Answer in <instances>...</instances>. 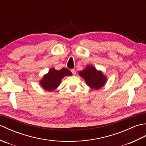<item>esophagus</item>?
Masks as SVG:
<instances>
[{"mask_svg":"<svg viewBox=\"0 0 146 146\" xmlns=\"http://www.w3.org/2000/svg\"><path fill=\"white\" fill-rule=\"evenodd\" d=\"M71 73H72V74H73V75H76V71H75V70L72 69V70H71Z\"/></svg>","mask_w":146,"mask_h":146,"instance_id":"esophagus-1","label":"esophagus"}]
</instances>
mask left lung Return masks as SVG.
<instances>
[{"label":"left lung","mask_w":146,"mask_h":146,"mask_svg":"<svg viewBox=\"0 0 146 146\" xmlns=\"http://www.w3.org/2000/svg\"><path fill=\"white\" fill-rule=\"evenodd\" d=\"M79 75L85 79L87 85L93 89H99L106 82V77L103 73L92 66H86L85 69L80 71Z\"/></svg>","instance_id":"1"}]
</instances>
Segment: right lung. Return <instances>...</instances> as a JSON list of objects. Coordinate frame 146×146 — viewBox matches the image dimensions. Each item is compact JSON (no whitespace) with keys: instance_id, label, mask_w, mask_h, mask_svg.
I'll list each match as a JSON object with an SVG mask.
<instances>
[{"instance_id":"right-lung-1","label":"right lung","mask_w":146,"mask_h":146,"mask_svg":"<svg viewBox=\"0 0 146 146\" xmlns=\"http://www.w3.org/2000/svg\"><path fill=\"white\" fill-rule=\"evenodd\" d=\"M71 75H72V73L66 68H62L58 71L51 68L47 75L43 77L42 80L40 82V84L46 90L52 91L60 85L61 79L63 77Z\"/></svg>"}]
</instances>
